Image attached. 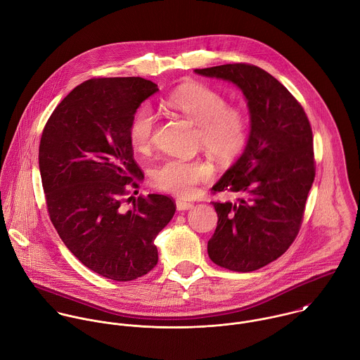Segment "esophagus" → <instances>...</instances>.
Returning a JSON list of instances; mask_svg holds the SVG:
<instances>
[{"mask_svg": "<svg viewBox=\"0 0 360 360\" xmlns=\"http://www.w3.org/2000/svg\"><path fill=\"white\" fill-rule=\"evenodd\" d=\"M192 207H193V203H191V202H188V200H184V199H178V200H176V209H178L179 212L189 210V209H192Z\"/></svg>", "mask_w": 360, "mask_h": 360, "instance_id": "obj_1", "label": "esophagus"}]
</instances>
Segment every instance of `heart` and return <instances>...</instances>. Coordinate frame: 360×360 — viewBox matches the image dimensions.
Instances as JSON below:
<instances>
[{"instance_id": "heart-1", "label": "heart", "mask_w": 360, "mask_h": 360, "mask_svg": "<svg viewBox=\"0 0 360 360\" xmlns=\"http://www.w3.org/2000/svg\"><path fill=\"white\" fill-rule=\"evenodd\" d=\"M168 105L199 126V143L220 162L234 160L245 147L248 120L244 112L227 106L226 98L216 89L203 84H188L172 92ZM154 130V112L141 106L129 123V139L134 150L148 151ZM212 175L213 167L205 160L168 158L154 169L153 181L161 191L188 196Z\"/></svg>"}]
</instances>
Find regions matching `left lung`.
I'll use <instances>...</instances> for the list:
<instances>
[{
    "label": "left lung",
    "mask_w": 360,
    "mask_h": 360,
    "mask_svg": "<svg viewBox=\"0 0 360 360\" xmlns=\"http://www.w3.org/2000/svg\"><path fill=\"white\" fill-rule=\"evenodd\" d=\"M195 72L233 82L247 101L244 153L212 188L240 198L212 202L219 221L207 254L221 268L252 272L285 254L300 230L316 176L311 126L286 86L257 65L236 63Z\"/></svg>",
    "instance_id": "8db88e82"
}]
</instances>
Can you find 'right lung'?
I'll list each match as a JSON object with an SVG mask.
<instances>
[{"mask_svg": "<svg viewBox=\"0 0 360 360\" xmlns=\"http://www.w3.org/2000/svg\"><path fill=\"white\" fill-rule=\"evenodd\" d=\"M158 91L140 77L94 78L75 86L47 120L39 169L50 220L72 255L103 278L127 282L158 262L154 244L175 213L174 200L151 193L122 206L141 169L129 123Z\"/></svg>", "mask_w": 360, "mask_h": 360, "instance_id": "obj_1", "label": "right lung"}]
</instances>
